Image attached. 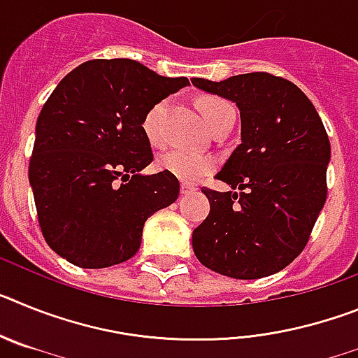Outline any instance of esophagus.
I'll return each mask as SVG.
<instances>
[{"mask_svg":"<svg viewBox=\"0 0 358 358\" xmlns=\"http://www.w3.org/2000/svg\"><path fill=\"white\" fill-rule=\"evenodd\" d=\"M195 189H197V188H195L194 185H188V182H182V185H181V194H182V195L194 194Z\"/></svg>","mask_w":358,"mask_h":358,"instance_id":"esophagus-1","label":"esophagus"}]
</instances>
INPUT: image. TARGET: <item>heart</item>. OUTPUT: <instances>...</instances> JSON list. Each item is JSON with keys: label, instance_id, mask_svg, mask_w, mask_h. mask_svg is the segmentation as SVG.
<instances>
[{"label": "heart", "instance_id": "obj_1", "mask_svg": "<svg viewBox=\"0 0 358 358\" xmlns=\"http://www.w3.org/2000/svg\"><path fill=\"white\" fill-rule=\"evenodd\" d=\"M169 102L161 100V102L154 103L150 109L147 110V115L143 118V132L145 138L150 141L152 145H161L163 141V131H161V123H163V116L166 113ZM199 109H201L202 116L206 120L210 127H213L218 120L222 118L226 113L233 110V107L218 96H204L199 102ZM157 169L161 172H166L169 176H173L176 179L182 182H197L202 177L213 172L217 169V159L210 154H199V152L182 150V148H176V150H169L161 154L157 157Z\"/></svg>", "mask_w": 358, "mask_h": 358}]
</instances>
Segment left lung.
<instances>
[{"mask_svg":"<svg viewBox=\"0 0 358 358\" xmlns=\"http://www.w3.org/2000/svg\"><path fill=\"white\" fill-rule=\"evenodd\" d=\"M192 84L235 102L242 141L217 173L240 192L202 188L210 215L192 243L204 267L236 280L285 268L305 249L327 201L330 140L296 84L256 71Z\"/></svg>","mask_w":358,"mask_h":358,"instance_id":"left-lung-1","label":"left lung"}]
</instances>
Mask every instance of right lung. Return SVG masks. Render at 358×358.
<instances>
[{"label": "right lung", "mask_w": 358, "mask_h": 358, "mask_svg": "<svg viewBox=\"0 0 358 358\" xmlns=\"http://www.w3.org/2000/svg\"><path fill=\"white\" fill-rule=\"evenodd\" d=\"M189 85L132 59H94L69 71L43 106L28 166L39 226L69 264L103 268L138 252L150 215L179 197L152 163L143 118L154 103Z\"/></svg>", "instance_id": "right-lung-1"}]
</instances>
